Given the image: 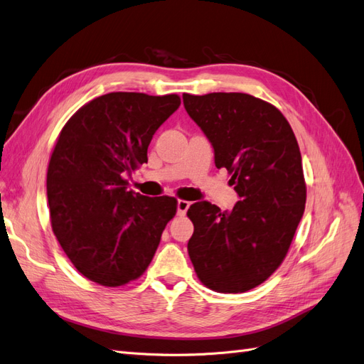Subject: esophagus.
Returning <instances> with one entry per match:
<instances>
[{"label":"esophagus","instance_id":"34e87169","mask_svg":"<svg viewBox=\"0 0 364 364\" xmlns=\"http://www.w3.org/2000/svg\"><path fill=\"white\" fill-rule=\"evenodd\" d=\"M190 202L188 200H178V215H185V213L188 211Z\"/></svg>","mask_w":364,"mask_h":364}]
</instances>
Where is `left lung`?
I'll return each instance as SVG.
<instances>
[{
	"label": "left lung",
	"mask_w": 364,
	"mask_h": 364,
	"mask_svg": "<svg viewBox=\"0 0 364 364\" xmlns=\"http://www.w3.org/2000/svg\"><path fill=\"white\" fill-rule=\"evenodd\" d=\"M186 112L214 147L217 168L232 176V211L206 200L190 206L188 255L203 285L243 293L262 284L287 255L304 215L302 158L289 121L243 92L183 94Z\"/></svg>",
	"instance_id": "obj_1"
}]
</instances>
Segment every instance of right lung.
I'll return each instance as SVG.
<instances>
[{
    "label": "right lung",
    "instance_id": "1",
    "mask_svg": "<svg viewBox=\"0 0 364 364\" xmlns=\"http://www.w3.org/2000/svg\"><path fill=\"white\" fill-rule=\"evenodd\" d=\"M179 106L176 94L109 92L63 126L47 173L51 228L90 281L119 287L151 262L178 200L129 191L124 176L147 162L153 135Z\"/></svg>",
    "mask_w": 364,
    "mask_h": 364
}]
</instances>
